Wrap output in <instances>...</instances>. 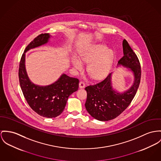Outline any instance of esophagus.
<instances>
[{
    "label": "esophagus",
    "instance_id": "esophagus-1",
    "mask_svg": "<svg viewBox=\"0 0 161 161\" xmlns=\"http://www.w3.org/2000/svg\"><path fill=\"white\" fill-rule=\"evenodd\" d=\"M85 86V83H84V81H80V83H79V87L80 88H83Z\"/></svg>",
    "mask_w": 161,
    "mask_h": 161
}]
</instances>
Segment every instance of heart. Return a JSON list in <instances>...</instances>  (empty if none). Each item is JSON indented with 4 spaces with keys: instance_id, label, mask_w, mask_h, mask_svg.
<instances>
[{
    "instance_id": "heart-1",
    "label": "heart",
    "mask_w": 161,
    "mask_h": 161,
    "mask_svg": "<svg viewBox=\"0 0 161 161\" xmlns=\"http://www.w3.org/2000/svg\"><path fill=\"white\" fill-rule=\"evenodd\" d=\"M114 54L111 50L103 45H93L85 50L81 54V60L88 64L87 71L94 80L104 78L109 74L114 60ZM76 56L73 59L72 63L75 69L81 71L84 69L83 64Z\"/></svg>"
}]
</instances>
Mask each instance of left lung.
Returning <instances> with one entry per match:
<instances>
[{
	"instance_id": "left-lung-1",
	"label": "left lung",
	"mask_w": 161,
	"mask_h": 161,
	"mask_svg": "<svg viewBox=\"0 0 161 161\" xmlns=\"http://www.w3.org/2000/svg\"><path fill=\"white\" fill-rule=\"evenodd\" d=\"M123 48L124 56L118 61V66L123 65L133 72L134 81L130 89L122 93L114 91L111 83L112 73L98 83L85 87L86 109L92 117L99 121L111 120L121 114L135 97L140 83L141 67L136 53L125 39Z\"/></svg>"
}]
</instances>
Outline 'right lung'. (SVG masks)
<instances>
[{"label": "right lung", "mask_w": 161, "mask_h": 161, "mask_svg": "<svg viewBox=\"0 0 161 161\" xmlns=\"http://www.w3.org/2000/svg\"><path fill=\"white\" fill-rule=\"evenodd\" d=\"M50 37L49 34H42L27 46L19 62L18 75L22 92L30 107L39 115L52 118L64 111L69 97L78 90L79 80L62 74L56 82L48 86H40L31 81L25 67V52L46 44Z\"/></svg>", "instance_id": "add662e5"}]
</instances>
